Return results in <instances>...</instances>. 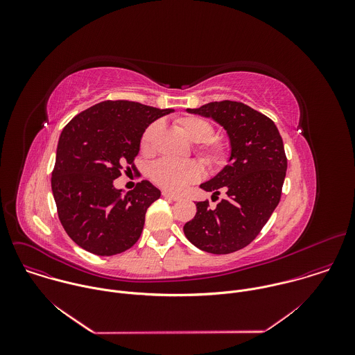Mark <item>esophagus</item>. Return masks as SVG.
Masks as SVG:
<instances>
[{
    "instance_id": "1",
    "label": "esophagus",
    "mask_w": 355,
    "mask_h": 355,
    "mask_svg": "<svg viewBox=\"0 0 355 355\" xmlns=\"http://www.w3.org/2000/svg\"><path fill=\"white\" fill-rule=\"evenodd\" d=\"M162 197H164V198H168V200H171V201H179V200H182V197L175 196V194H171V193H168V191H162Z\"/></svg>"
}]
</instances>
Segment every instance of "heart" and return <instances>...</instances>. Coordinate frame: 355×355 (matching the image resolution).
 <instances>
[{
    "label": "heart",
    "mask_w": 355,
    "mask_h": 355,
    "mask_svg": "<svg viewBox=\"0 0 355 355\" xmlns=\"http://www.w3.org/2000/svg\"><path fill=\"white\" fill-rule=\"evenodd\" d=\"M178 127L182 132L194 144H201L197 149L203 162L210 168H220L228 159V148L213 137V125L201 116H183L178 119ZM162 130V123L155 121L150 124L141 138V152L152 154L158 134ZM152 179L162 189L179 193L189 184L196 183L201 175V166L194 161H175V159H159L152 166Z\"/></svg>",
    "instance_id": "heart-1"
}]
</instances>
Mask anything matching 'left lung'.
<instances>
[{
    "mask_svg": "<svg viewBox=\"0 0 355 355\" xmlns=\"http://www.w3.org/2000/svg\"><path fill=\"white\" fill-rule=\"evenodd\" d=\"M187 112L220 124L231 152L228 165L200 186L211 197L224 191L225 198L214 209L197 202L184 235L206 253L238 252L253 242L279 205L287 171L283 139L269 117L242 102H209Z\"/></svg>",
    "mask_w": 355,
    "mask_h": 355,
    "instance_id": "1",
    "label": "left lung"
}]
</instances>
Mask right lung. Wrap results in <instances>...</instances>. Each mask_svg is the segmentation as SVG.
Here are the masks:
<instances>
[{"instance_id":"obj_1","label":"right lung","mask_w":355,"mask_h":355,"mask_svg":"<svg viewBox=\"0 0 355 355\" xmlns=\"http://www.w3.org/2000/svg\"><path fill=\"white\" fill-rule=\"evenodd\" d=\"M173 109L139 102L103 101L75 116L62 130L51 173L58 218L68 236L97 255H114L139 239L148 207L161 196L142 180L124 194L113 186L134 166L145 130Z\"/></svg>"}]
</instances>
